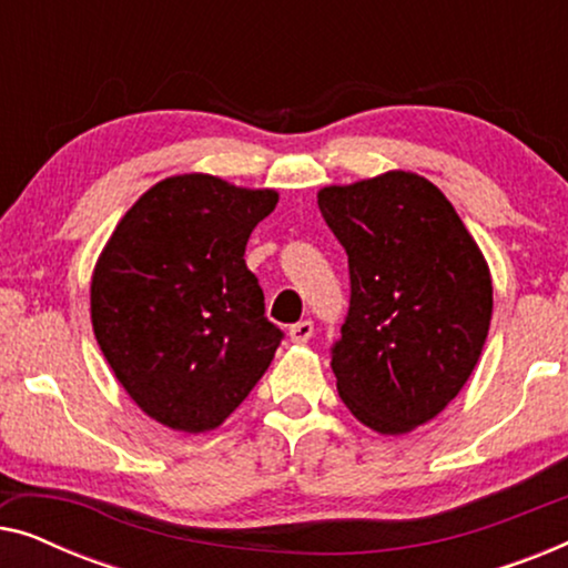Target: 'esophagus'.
Returning a JSON list of instances; mask_svg holds the SVG:
<instances>
[{"label":"esophagus","mask_w":568,"mask_h":568,"mask_svg":"<svg viewBox=\"0 0 568 568\" xmlns=\"http://www.w3.org/2000/svg\"><path fill=\"white\" fill-rule=\"evenodd\" d=\"M313 331H315L313 321H300V323L290 325V338L294 341V344H307V341L313 338Z\"/></svg>","instance_id":"34e87169"}]
</instances>
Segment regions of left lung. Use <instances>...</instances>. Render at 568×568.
Returning a JSON list of instances; mask_svg holds the SVG:
<instances>
[{
	"instance_id": "left-lung-1",
	"label": "left lung",
	"mask_w": 568,
	"mask_h": 568,
	"mask_svg": "<svg viewBox=\"0 0 568 568\" xmlns=\"http://www.w3.org/2000/svg\"><path fill=\"white\" fill-rule=\"evenodd\" d=\"M348 255V313L331 348L346 408L379 434L439 414L476 367L491 323V274L437 185L377 175L317 193Z\"/></svg>"
}]
</instances>
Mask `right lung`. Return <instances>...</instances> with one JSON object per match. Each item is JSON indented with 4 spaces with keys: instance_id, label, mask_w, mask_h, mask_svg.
Wrapping results in <instances>:
<instances>
[{
    "instance_id": "right-lung-1",
    "label": "right lung",
    "mask_w": 568,
    "mask_h": 568,
    "mask_svg": "<svg viewBox=\"0 0 568 568\" xmlns=\"http://www.w3.org/2000/svg\"><path fill=\"white\" fill-rule=\"evenodd\" d=\"M276 201L214 175L165 178L108 240L90 286L92 331L154 422L214 429L274 359L284 333L266 317L245 245Z\"/></svg>"
}]
</instances>
